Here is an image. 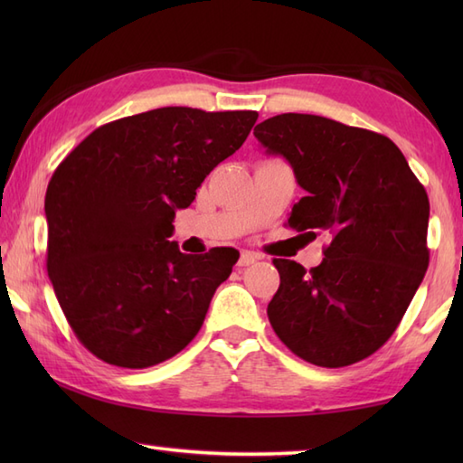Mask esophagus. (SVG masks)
Listing matches in <instances>:
<instances>
[{
    "label": "esophagus",
    "instance_id": "1",
    "mask_svg": "<svg viewBox=\"0 0 463 463\" xmlns=\"http://www.w3.org/2000/svg\"><path fill=\"white\" fill-rule=\"evenodd\" d=\"M262 257L259 252H252V250H242L241 252V259H239V267H249V264H254L257 260H260Z\"/></svg>",
    "mask_w": 463,
    "mask_h": 463
}]
</instances>
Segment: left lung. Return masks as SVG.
Masks as SVG:
<instances>
[{
	"label": "left lung",
	"instance_id": "1",
	"mask_svg": "<svg viewBox=\"0 0 463 463\" xmlns=\"http://www.w3.org/2000/svg\"><path fill=\"white\" fill-rule=\"evenodd\" d=\"M290 163L307 196L288 226L330 234L310 270L274 259L280 287L267 314L298 358L322 368L356 364L396 332L430 262V201L388 137L320 115L282 113L254 127Z\"/></svg>",
	"mask_w": 463,
	"mask_h": 463
}]
</instances>
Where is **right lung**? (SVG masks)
<instances>
[{
    "label": "right lung",
    "mask_w": 463,
    "mask_h": 463,
    "mask_svg": "<svg viewBox=\"0 0 463 463\" xmlns=\"http://www.w3.org/2000/svg\"><path fill=\"white\" fill-rule=\"evenodd\" d=\"M257 119V111L161 107L101 125L59 163L45 193L47 272L93 356L149 368L199 334L239 254H183L169 241L175 213Z\"/></svg>",
    "instance_id": "1"
}]
</instances>
